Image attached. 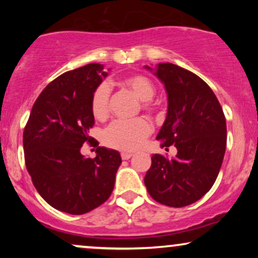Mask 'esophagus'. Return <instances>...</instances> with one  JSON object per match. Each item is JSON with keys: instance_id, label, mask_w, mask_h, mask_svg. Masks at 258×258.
I'll return each mask as SVG.
<instances>
[{"instance_id": "esophagus-1", "label": "esophagus", "mask_w": 258, "mask_h": 258, "mask_svg": "<svg viewBox=\"0 0 258 258\" xmlns=\"http://www.w3.org/2000/svg\"><path fill=\"white\" fill-rule=\"evenodd\" d=\"M133 156V153H128V152H122L121 153V159L122 160H128Z\"/></svg>"}]
</instances>
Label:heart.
Segmentation results:
<instances>
[{"mask_svg":"<svg viewBox=\"0 0 258 258\" xmlns=\"http://www.w3.org/2000/svg\"><path fill=\"white\" fill-rule=\"evenodd\" d=\"M125 87L130 88L142 100V108L147 111L156 110L155 103L152 98L155 96V85L149 78L142 74H132L121 81ZM110 90L106 84H100L94 88L91 96V111L94 119L105 121L110 112L109 105ZM152 125L144 117H136L128 121H115L103 133V142L105 146L117 150L138 149L148 136L152 133Z\"/></svg>","mask_w":258,"mask_h":258,"instance_id":"1","label":"heart"}]
</instances>
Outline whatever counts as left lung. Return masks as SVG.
Here are the masks:
<instances>
[{
    "instance_id": "8db88e82",
    "label": "left lung",
    "mask_w": 258,
    "mask_h": 258,
    "mask_svg": "<svg viewBox=\"0 0 258 258\" xmlns=\"http://www.w3.org/2000/svg\"><path fill=\"white\" fill-rule=\"evenodd\" d=\"M155 75L168 97L167 116L156 139L161 148L176 147L177 155L154 154L144 184L158 203L183 207L201 199L217 178L226 153V117L210 86L194 73L160 63Z\"/></svg>"
}]
</instances>
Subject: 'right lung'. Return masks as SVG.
<instances>
[{"label": "right lung", "mask_w": 258, "mask_h": 258, "mask_svg": "<svg viewBox=\"0 0 258 258\" xmlns=\"http://www.w3.org/2000/svg\"><path fill=\"white\" fill-rule=\"evenodd\" d=\"M92 63L61 74L46 86L32 105L23 133L26 170L52 207L84 215L110 197L121 164L116 150L98 147L90 136L94 125L91 96L108 74ZM84 143L97 146L96 158H84Z\"/></svg>", "instance_id": "obj_1"}]
</instances>
